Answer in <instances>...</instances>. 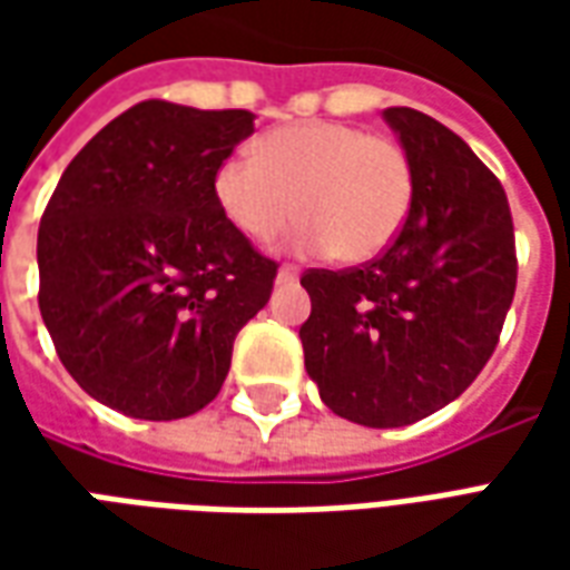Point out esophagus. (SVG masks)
Here are the masks:
<instances>
[{
	"label": "esophagus",
	"mask_w": 570,
	"mask_h": 570,
	"mask_svg": "<svg viewBox=\"0 0 570 570\" xmlns=\"http://www.w3.org/2000/svg\"><path fill=\"white\" fill-rule=\"evenodd\" d=\"M298 281V268H293V265H281L277 268V284H296Z\"/></svg>",
	"instance_id": "esophagus-1"
}]
</instances>
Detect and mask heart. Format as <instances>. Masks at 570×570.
Wrapping results in <instances>:
<instances>
[{"mask_svg":"<svg viewBox=\"0 0 570 570\" xmlns=\"http://www.w3.org/2000/svg\"><path fill=\"white\" fill-rule=\"evenodd\" d=\"M412 164L403 146L342 121H293L262 134L249 155L225 158L213 198L228 225L256 244L293 216L289 253H333L370 262L391 247L412 207Z\"/></svg>","mask_w":570,"mask_h":570,"instance_id":"obj_1","label":"heart"}]
</instances>
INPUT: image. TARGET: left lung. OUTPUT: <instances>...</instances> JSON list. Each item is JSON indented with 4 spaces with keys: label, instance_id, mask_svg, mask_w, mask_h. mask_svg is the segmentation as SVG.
Instances as JSON below:
<instances>
[{
    "label": "left lung",
    "instance_id": "left-lung-1",
    "mask_svg": "<svg viewBox=\"0 0 570 570\" xmlns=\"http://www.w3.org/2000/svg\"><path fill=\"white\" fill-rule=\"evenodd\" d=\"M412 164L406 225L351 272H308L305 370L335 415L403 428L461 396L515 293L510 204L458 134L409 106L382 112Z\"/></svg>",
    "mask_w": 570,
    "mask_h": 570
}]
</instances>
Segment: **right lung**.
Returning <instances> with one entry per match:
<instances>
[{"label": "right lung", "mask_w": 570, "mask_h": 570, "mask_svg": "<svg viewBox=\"0 0 570 570\" xmlns=\"http://www.w3.org/2000/svg\"><path fill=\"white\" fill-rule=\"evenodd\" d=\"M253 112L146 100L69 161L39 225V311L85 394L130 419L195 415L219 394L277 265L235 232L213 174Z\"/></svg>", "instance_id": "add662e5"}]
</instances>
